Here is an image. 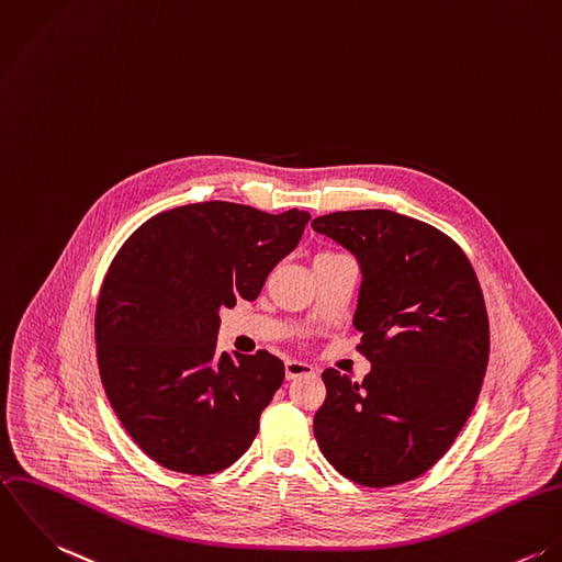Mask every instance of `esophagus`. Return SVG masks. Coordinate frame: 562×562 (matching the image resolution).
I'll return each mask as SVG.
<instances>
[{"mask_svg": "<svg viewBox=\"0 0 562 562\" xmlns=\"http://www.w3.org/2000/svg\"><path fill=\"white\" fill-rule=\"evenodd\" d=\"M316 369L307 362H301V360H288L285 362V376L288 379H296V376H305V374H314Z\"/></svg>", "mask_w": 562, "mask_h": 562, "instance_id": "1", "label": "esophagus"}]
</instances>
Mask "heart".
<instances>
[{
    "label": "heart",
    "mask_w": 562,
    "mask_h": 562,
    "mask_svg": "<svg viewBox=\"0 0 562 562\" xmlns=\"http://www.w3.org/2000/svg\"><path fill=\"white\" fill-rule=\"evenodd\" d=\"M323 255H331V252H323Z\"/></svg>",
    "instance_id": "obj_1"
}]
</instances>
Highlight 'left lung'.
<instances>
[{"label":"left lung","instance_id":"1","mask_svg":"<svg viewBox=\"0 0 562 562\" xmlns=\"http://www.w3.org/2000/svg\"><path fill=\"white\" fill-rule=\"evenodd\" d=\"M312 226L362 268L353 325L371 362L362 381L323 373L314 436L356 484L409 482L447 453L477 403L491 351L480 281L449 235L387 209L336 211Z\"/></svg>","mask_w":562,"mask_h":562}]
</instances>
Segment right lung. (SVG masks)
Segmentation results:
<instances>
[{
    "label": "right lung",
    "instance_id": "right-lung-1",
    "mask_svg": "<svg viewBox=\"0 0 562 562\" xmlns=\"http://www.w3.org/2000/svg\"><path fill=\"white\" fill-rule=\"evenodd\" d=\"M307 211L209 200L146 220L117 250L95 310L98 369L120 423L170 471L211 475L246 453L285 367L217 353L220 307L255 301Z\"/></svg>",
    "mask_w": 562,
    "mask_h": 562
}]
</instances>
